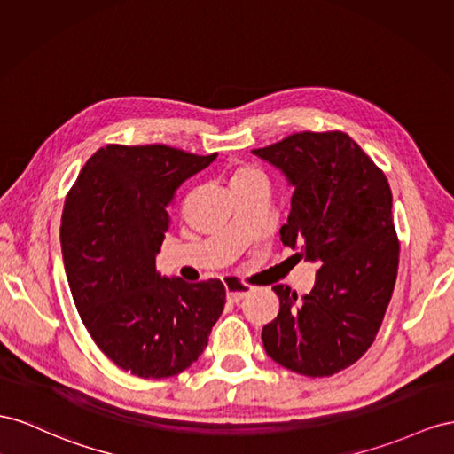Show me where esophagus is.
Instances as JSON below:
<instances>
[{
	"label": "esophagus",
	"instance_id": "esophagus-1",
	"mask_svg": "<svg viewBox=\"0 0 454 454\" xmlns=\"http://www.w3.org/2000/svg\"><path fill=\"white\" fill-rule=\"evenodd\" d=\"M224 287H226V294H228V301L230 302H239L243 301L245 296H247L251 293V287L249 285H245L234 278H228L224 281Z\"/></svg>",
	"mask_w": 454,
	"mask_h": 454
}]
</instances>
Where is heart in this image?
<instances>
[{
  "label": "heart",
  "instance_id": "obj_1",
  "mask_svg": "<svg viewBox=\"0 0 454 454\" xmlns=\"http://www.w3.org/2000/svg\"><path fill=\"white\" fill-rule=\"evenodd\" d=\"M258 180H264L266 183V176L261 169H256V167H239L236 169L234 176H231V188L234 186H241V184H251V183H258Z\"/></svg>",
  "mask_w": 454,
  "mask_h": 454
}]
</instances>
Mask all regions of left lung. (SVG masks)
<instances>
[{
    "instance_id": "8db88e82",
    "label": "left lung",
    "mask_w": 454,
    "mask_h": 454,
    "mask_svg": "<svg viewBox=\"0 0 454 454\" xmlns=\"http://www.w3.org/2000/svg\"><path fill=\"white\" fill-rule=\"evenodd\" d=\"M293 190L279 239L317 262L302 299L276 285L279 314L262 329L266 354L304 377H329L364 356L397 278L399 243L384 173L346 133H296L253 150Z\"/></svg>"
}]
</instances>
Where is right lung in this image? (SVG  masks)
I'll return each mask as SVG.
<instances>
[{
  "instance_id": "add662e5",
  "label": "right lung",
  "mask_w": 454,
  "mask_h": 454,
  "mask_svg": "<svg viewBox=\"0 0 454 454\" xmlns=\"http://www.w3.org/2000/svg\"><path fill=\"white\" fill-rule=\"evenodd\" d=\"M215 160L112 145L89 158L64 203L60 247L77 312L102 352L137 377L190 367L224 309L220 279L186 283L155 268L176 190Z\"/></svg>"
}]
</instances>
